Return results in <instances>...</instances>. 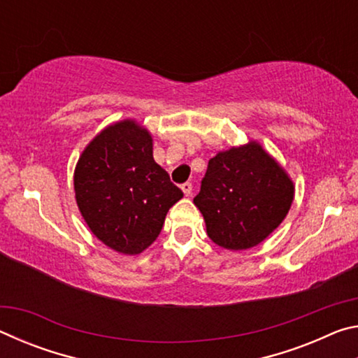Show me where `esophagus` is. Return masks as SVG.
<instances>
[{"label":"esophagus","instance_id":"34e87169","mask_svg":"<svg viewBox=\"0 0 358 358\" xmlns=\"http://www.w3.org/2000/svg\"><path fill=\"white\" fill-rule=\"evenodd\" d=\"M181 191L185 192V196L187 197V196H191V192H192V185L191 183H183L181 185Z\"/></svg>","mask_w":358,"mask_h":358}]
</instances>
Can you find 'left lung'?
Wrapping results in <instances>:
<instances>
[{
  "mask_svg": "<svg viewBox=\"0 0 358 358\" xmlns=\"http://www.w3.org/2000/svg\"><path fill=\"white\" fill-rule=\"evenodd\" d=\"M294 194V181L280 162L250 141L211 157L194 205L217 246L243 251L262 243L280 226Z\"/></svg>",
  "mask_w": 358,
  "mask_h": 358,
  "instance_id": "1",
  "label": "left lung"
}]
</instances>
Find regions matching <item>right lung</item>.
Listing matches in <instances>:
<instances>
[{
	"label": "right lung",
	"mask_w": 358,
	"mask_h": 358,
	"mask_svg": "<svg viewBox=\"0 0 358 358\" xmlns=\"http://www.w3.org/2000/svg\"><path fill=\"white\" fill-rule=\"evenodd\" d=\"M77 207L110 250L136 256L159 235L183 192L153 159V137L136 120L108 124L90 142L74 171Z\"/></svg>",
	"instance_id": "1"
}]
</instances>
